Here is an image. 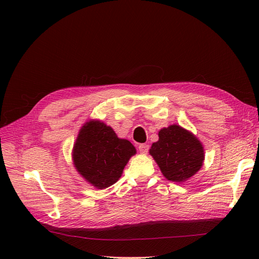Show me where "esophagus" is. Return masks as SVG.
<instances>
[{"mask_svg":"<svg viewBox=\"0 0 259 259\" xmlns=\"http://www.w3.org/2000/svg\"><path fill=\"white\" fill-rule=\"evenodd\" d=\"M138 150L140 153H147L149 151V146L147 144H140L138 146Z\"/></svg>","mask_w":259,"mask_h":259,"instance_id":"1","label":"esophagus"}]
</instances>
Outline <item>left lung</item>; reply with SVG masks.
<instances>
[{
  "instance_id": "8db88e82",
  "label": "left lung",
  "mask_w": 259,
  "mask_h": 259,
  "mask_svg": "<svg viewBox=\"0 0 259 259\" xmlns=\"http://www.w3.org/2000/svg\"><path fill=\"white\" fill-rule=\"evenodd\" d=\"M150 154L162 171L171 182H185L201 168L204 150L191 133L170 125L159 132V140L152 144Z\"/></svg>"
}]
</instances>
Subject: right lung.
<instances>
[{"instance_id": "right-lung-1", "label": "right lung", "mask_w": 259, "mask_h": 259, "mask_svg": "<svg viewBox=\"0 0 259 259\" xmlns=\"http://www.w3.org/2000/svg\"><path fill=\"white\" fill-rule=\"evenodd\" d=\"M136 149L128 140L120 139L114 131L99 121L86 123L73 147L77 171L98 189L116 183Z\"/></svg>"}]
</instances>
